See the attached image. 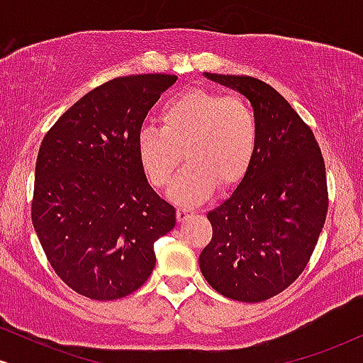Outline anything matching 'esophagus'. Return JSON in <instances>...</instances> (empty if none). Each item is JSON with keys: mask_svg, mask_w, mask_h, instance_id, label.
I'll return each instance as SVG.
<instances>
[{"mask_svg": "<svg viewBox=\"0 0 363 363\" xmlns=\"http://www.w3.org/2000/svg\"><path fill=\"white\" fill-rule=\"evenodd\" d=\"M194 215V210H191V208H187V206H179L177 208V220L179 222H186L187 218H189V216H193Z\"/></svg>", "mask_w": 363, "mask_h": 363, "instance_id": "34e87169", "label": "esophagus"}]
</instances>
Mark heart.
<instances>
[{
  "label": "heart",
  "instance_id": "obj_1",
  "mask_svg": "<svg viewBox=\"0 0 363 363\" xmlns=\"http://www.w3.org/2000/svg\"><path fill=\"white\" fill-rule=\"evenodd\" d=\"M158 116L162 128H140L136 155L148 181L167 187L184 152L187 165L170 187V199L196 205L215 186L230 189L247 176L259 124L245 99L193 86L167 99Z\"/></svg>",
  "mask_w": 363,
  "mask_h": 363
}]
</instances>
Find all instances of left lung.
<instances>
[{"label": "left lung", "instance_id": "8db88e82", "mask_svg": "<svg viewBox=\"0 0 363 363\" xmlns=\"http://www.w3.org/2000/svg\"><path fill=\"white\" fill-rule=\"evenodd\" d=\"M249 99L259 124L256 158L237 189L208 213L213 235L199 269L218 294L262 302L298 278L326 222L324 158L312 129L268 83L205 73Z\"/></svg>", "mask_w": 363, "mask_h": 363}]
</instances>
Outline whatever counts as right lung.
<instances>
[{
    "label": "right lung",
    "mask_w": 363,
    "mask_h": 363,
    "mask_svg": "<svg viewBox=\"0 0 363 363\" xmlns=\"http://www.w3.org/2000/svg\"><path fill=\"white\" fill-rule=\"evenodd\" d=\"M176 74L104 83L73 104L40 143L32 223L52 269L69 289L116 301L155 268L153 244L176 227V210L148 184L136 135Z\"/></svg>",
    "instance_id": "add662e5"
}]
</instances>
